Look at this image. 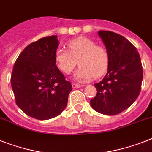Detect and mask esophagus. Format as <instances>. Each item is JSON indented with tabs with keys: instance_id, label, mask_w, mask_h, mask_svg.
Listing matches in <instances>:
<instances>
[{
	"instance_id": "34e87169",
	"label": "esophagus",
	"mask_w": 152,
	"mask_h": 152,
	"mask_svg": "<svg viewBox=\"0 0 152 152\" xmlns=\"http://www.w3.org/2000/svg\"><path fill=\"white\" fill-rule=\"evenodd\" d=\"M82 85H80V84H76V83H72V87L75 88V89H77V88L82 87Z\"/></svg>"
}]
</instances>
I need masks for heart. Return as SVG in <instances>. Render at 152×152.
I'll return each mask as SVG.
<instances>
[{"mask_svg":"<svg viewBox=\"0 0 152 152\" xmlns=\"http://www.w3.org/2000/svg\"><path fill=\"white\" fill-rule=\"evenodd\" d=\"M68 51L58 49L55 59L59 69L65 74H69L77 65L80 67L75 73L78 81H86L92 77L99 78L107 70L109 54L105 47L96 45L92 39L78 37L67 44Z\"/></svg>","mask_w":152,"mask_h":152,"instance_id":"obj_1","label":"heart"}]
</instances>
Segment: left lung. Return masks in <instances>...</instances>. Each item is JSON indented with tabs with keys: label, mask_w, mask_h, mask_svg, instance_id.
<instances>
[{
	"label": "left lung",
	"mask_w": 152,
	"mask_h": 152,
	"mask_svg": "<svg viewBox=\"0 0 152 152\" xmlns=\"http://www.w3.org/2000/svg\"><path fill=\"white\" fill-rule=\"evenodd\" d=\"M109 54L107 72L94 84L96 95L90 100L96 111L116 115L127 109L140 94L143 79L141 58L137 48L122 35L99 31Z\"/></svg>",
	"instance_id": "left-lung-1"
}]
</instances>
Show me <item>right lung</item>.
<instances>
[{
    "label": "right lung",
    "mask_w": 152,
    "mask_h": 152,
    "mask_svg": "<svg viewBox=\"0 0 152 152\" xmlns=\"http://www.w3.org/2000/svg\"><path fill=\"white\" fill-rule=\"evenodd\" d=\"M56 35L44 37L28 45L14 65L11 76L15 101L27 115L45 121L66 108L72 86L56 64Z\"/></svg>",
    "instance_id": "obj_1"
}]
</instances>
